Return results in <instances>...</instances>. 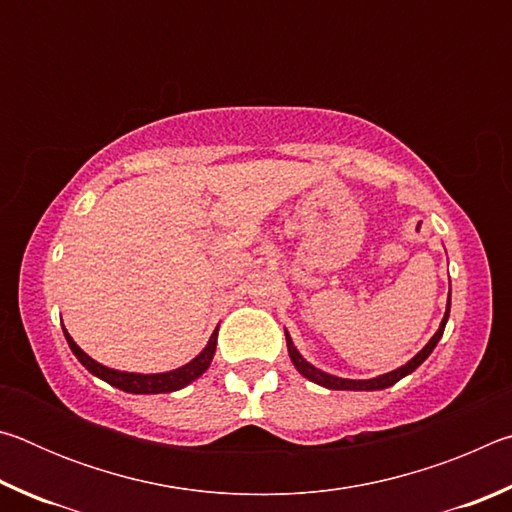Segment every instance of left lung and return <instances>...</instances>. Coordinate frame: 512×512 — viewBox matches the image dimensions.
Here are the masks:
<instances>
[{
    "label": "left lung",
    "mask_w": 512,
    "mask_h": 512,
    "mask_svg": "<svg viewBox=\"0 0 512 512\" xmlns=\"http://www.w3.org/2000/svg\"><path fill=\"white\" fill-rule=\"evenodd\" d=\"M449 307H452V284H449V298H447V309H445V316L443 320H440V327L438 332L431 336L429 343L424 345V348L415 354L413 359H409L404 363V366L395 368L391 372H384V375L379 377H372V379H345V377H336V375H329V372L316 368L314 363H309L302 354L298 352L296 345H293V339L291 334L284 329V336H287V350H289V357H291V363L296 366V370L300 372L302 377H307L309 381H314V384L323 386V388H329V391H384V388L388 386H395L397 381L404 379L406 375H411V372L422 366L424 361H427L429 354L433 352V348H436L438 341L443 339V332H445V325L449 320Z\"/></svg>",
    "instance_id": "obj_1"
}]
</instances>
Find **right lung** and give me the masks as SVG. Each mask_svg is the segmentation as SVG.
Masks as SVG:
<instances>
[{"instance_id": "obj_1", "label": "right lung", "mask_w": 512, "mask_h": 512, "mask_svg": "<svg viewBox=\"0 0 512 512\" xmlns=\"http://www.w3.org/2000/svg\"><path fill=\"white\" fill-rule=\"evenodd\" d=\"M63 334L67 339L69 350L74 352V357L79 359L85 370L92 372L94 377H99L106 381V384L119 388V391L124 393H133V395H158V393H173V391H180V388H185L196 381L198 377L203 375V372L210 368V363L214 359V352H216V334H219V327L214 329L210 341H207L205 348L196 354V357L185 363V366H180L176 370H167V372H151V375H144V372H126V370H115V368H108L103 366V363L94 361L88 352H83L76 341L69 336V332L63 325Z\"/></svg>"}]
</instances>
